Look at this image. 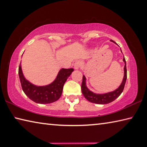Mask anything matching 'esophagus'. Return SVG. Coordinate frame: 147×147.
I'll list each match as a JSON object with an SVG mask.
<instances>
[{"instance_id": "esophagus-1", "label": "esophagus", "mask_w": 147, "mask_h": 147, "mask_svg": "<svg viewBox=\"0 0 147 147\" xmlns=\"http://www.w3.org/2000/svg\"><path fill=\"white\" fill-rule=\"evenodd\" d=\"M80 66H81V62L79 61H76L74 63V67L75 69H78L79 68H80Z\"/></svg>"}]
</instances>
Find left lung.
<instances>
[{"label":"left lung","mask_w":147,"mask_h":147,"mask_svg":"<svg viewBox=\"0 0 147 147\" xmlns=\"http://www.w3.org/2000/svg\"><path fill=\"white\" fill-rule=\"evenodd\" d=\"M111 41L115 42V41H113V40H111ZM121 52H122V50H121ZM123 61H124L125 63L124 68V78H123L122 82L121 83V84L120 85L119 87H118L117 89L115 90V91H113V92H108V93H106V94H95V93L92 92V91H90L87 88V86H86V78L85 77V76L83 75L81 89H82V94L84 95V96L85 98L87 99L88 101H89L90 102H91V103H94L96 104H107V103H111V102H113V101H115L116 98H118V97L120 96V94L122 93L123 90H124V86L127 79L126 63H125L124 57L123 58Z\"/></svg>","instance_id":"left-lung-1"}]
</instances>
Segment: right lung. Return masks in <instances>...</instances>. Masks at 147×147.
<instances>
[{
  "label": "right lung",
  "mask_w": 147,
  "mask_h": 147,
  "mask_svg": "<svg viewBox=\"0 0 147 147\" xmlns=\"http://www.w3.org/2000/svg\"><path fill=\"white\" fill-rule=\"evenodd\" d=\"M73 71L72 68L61 69L53 82L43 86L34 85L26 80L23 76L21 65L18 73L22 90L25 95L36 103L48 104L53 103L60 98L64 84Z\"/></svg>",
  "instance_id": "add662e5"
}]
</instances>
